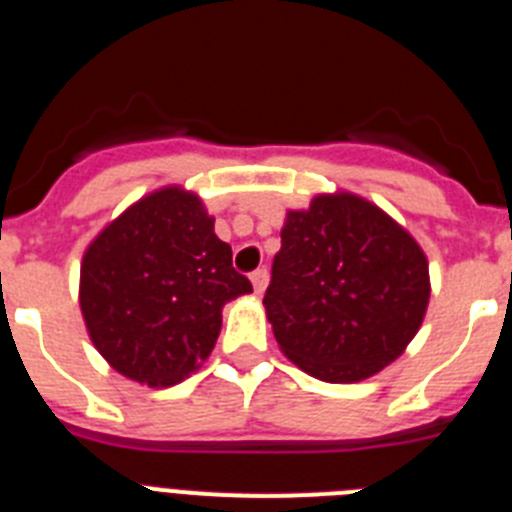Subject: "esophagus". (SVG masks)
Here are the masks:
<instances>
[{"label":"esophagus","instance_id":"1","mask_svg":"<svg viewBox=\"0 0 512 512\" xmlns=\"http://www.w3.org/2000/svg\"><path fill=\"white\" fill-rule=\"evenodd\" d=\"M251 282H253V289H256V295H261V292L266 289V284H269V271L256 269L251 274Z\"/></svg>","mask_w":512,"mask_h":512}]
</instances>
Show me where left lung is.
<instances>
[{
    "mask_svg": "<svg viewBox=\"0 0 512 512\" xmlns=\"http://www.w3.org/2000/svg\"><path fill=\"white\" fill-rule=\"evenodd\" d=\"M428 297V261L408 230L354 194H320L287 215L264 307L287 359L346 384L405 351Z\"/></svg>",
    "mask_w": 512,
    "mask_h": 512,
    "instance_id": "obj_1",
    "label": "left lung"
}]
</instances>
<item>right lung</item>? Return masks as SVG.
<instances>
[{
	"label": "right lung",
	"mask_w": 512,
	"mask_h": 512,
	"mask_svg": "<svg viewBox=\"0 0 512 512\" xmlns=\"http://www.w3.org/2000/svg\"><path fill=\"white\" fill-rule=\"evenodd\" d=\"M200 197L158 189L84 253L81 312L99 354L151 387L192 374L215 348L223 305L253 292Z\"/></svg>",
	"instance_id": "obj_1"
}]
</instances>
